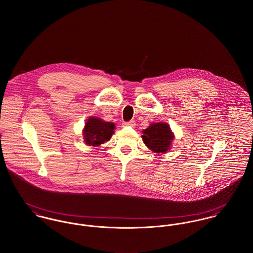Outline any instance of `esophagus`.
Listing matches in <instances>:
<instances>
[{
    "label": "esophagus",
    "instance_id": "34e87169",
    "mask_svg": "<svg viewBox=\"0 0 253 253\" xmlns=\"http://www.w3.org/2000/svg\"><path fill=\"white\" fill-rule=\"evenodd\" d=\"M135 122L134 121H129V122H126V123H123V126H130V127H134L135 126Z\"/></svg>",
    "mask_w": 253,
    "mask_h": 253
}]
</instances>
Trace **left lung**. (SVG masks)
Here are the masks:
<instances>
[{"mask_svg":"<svg viewBox=\"0 0 253 253\" xmlns=\"http://www.w3.org/2000/svg\"><path fill=\"white\" fill-rule=\"evenodd\" d=\"M142 133L144 144L157 154H164L170 150L174 139V134L167 123H152Z\"/></svg>","mask_w":253,"mask_h":253,"instance_id":"left-lung-1","label":"left lung"}]
</instances>
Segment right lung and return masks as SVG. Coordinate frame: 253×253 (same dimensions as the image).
<instances>
[{"instance_id": "1", "label": "right lung", "mask_w": 253, "mask_h": 253, "mask_svg": "<svg viewBox=\"0 0 253 253\" xmlns=\"http://www.w3.org/2000/svg\"><path fill=\"white\" fill-rule=\"evenodd\" d=\"M115 124L105 122L97 117H89L83 129L84 141L87 146H99L109 141L114 134Z\"/></svg>"}]
</instances>
